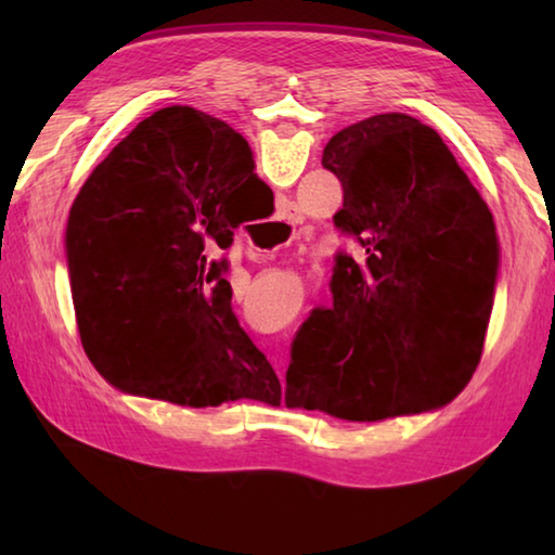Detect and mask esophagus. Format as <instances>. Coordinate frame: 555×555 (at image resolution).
Returning a JSON list of instances; mask_svg holds the SVG:
<instances>
[{
  "label": "esophagus",
  "mask_w": 555,
  "mask_h": 555,
  "mask_svg": "<svg viewBox=\"0 0 555 555\" xmlns=\"http://www.w3.org/2000/svg\"><path fill=\"white\" fill-rule=\"evenodd\" d=\"M298 222H304V212H300L298 205L296 203H284L279 208L276 220L271 222L269 228L274 232H291ZM276 367H279V377H281V374H284V367H281V364H276Z\"/></svg>",
  "instance_id": "obj_1"
}]
</instances>
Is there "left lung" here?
Wrapping results in <instances>:
<instances>
[{
  "label": "left lung",
  "instance_id": "8db88e82",
  "mask_svg": "<svg viewBox=\"0 0 555 555\" xmlns=\"http://www.w3.org/2000/svg\"><path fill=\"white\" fill-rule=\"evenodd\" d=\"M343 183L333 306L291 345L286 406L382 421L443 406L482 357L500 242L492 212L436 129L387 112L323 149Z\"/></svg>",
  "mask_w": 555,
  "mask_h": 555
}]
</instances>
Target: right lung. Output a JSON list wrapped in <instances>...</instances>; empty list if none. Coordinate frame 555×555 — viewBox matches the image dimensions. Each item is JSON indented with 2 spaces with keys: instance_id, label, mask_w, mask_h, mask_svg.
<instances>
[{
  "instance_id": "obj_1",
  "label": "right lung",
  "mask_w": 555,
  "mask_h": 555,
  "mask_svg": "<svg viewBox=\"0 0 555 555\" xmlns=\"http://www.w3.org/2000/svg\"><path fill=\"white\" fill-rule=\"evenodd\" d=\"M264 183L222 119L164 107L129 131L80 188L65 230L80 343L127 393L181 406L257 399L281 384L232 313L234 230Z\"/></svg>"
}]
</instances>
